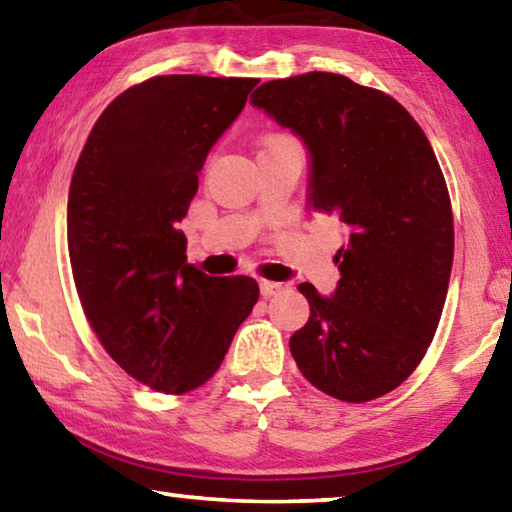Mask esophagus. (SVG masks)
I'll use <instances>...</instances> for the list:
<instances>
[{"instance_id": "esophagus-1", "label": "esophagus", "mask_w": 512, "mask_h": 512, "mask_svg": "<svg viewBox=\"0 0 512 512\" xmlns=\"http://www.w3.org/2000/svg\"><path fill=\"white\" fill-rule=\"evenodd\" d=\"M259 291H262L264 298L277 296L282 291V282H271V280H259Z\"/></svg>"}]
</instances>
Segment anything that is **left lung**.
I'll list each match as a JSON object with an SVG mask.
<instances>
[{
	"label": "left lung",
	"mask_w": 512,
	"mask_h": 512,
	"mask_svg": "<svg viewBox=\"0 0 512 512\" xmlns=\"http://www.w3.org/2000/svg\"><path fill=\"white\" fill-rule=\"evenodd\" d=\"M250 103L307 146V205L348 232L332 296L298 287L311 314L293 359L336 400H377L418 368L443 314L454 259L443 171L406 108L348 76L268 81Z\"/></svg>",
	"instance_id": "1"
}]
</instances>
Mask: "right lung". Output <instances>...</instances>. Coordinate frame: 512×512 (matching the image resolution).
Instances as JSON below:
<instances>
[{
  "label": "right lung",
  "instance_id": "right-lung-1",
  "mask_svg": "<svg viewBox=\"0 0 512 512\" xmlns=\"http://www.w3.org/2000/svg\"><path fill=\"white\" fill-rule=\"evenodd\" d=\"M257 79L171 74L103 110L76 162L67 246L81 305L106 352L160 393L205 384L253 311V277L187 264L185 219L198 171Z\"/></svg>",
  "mask_w": 512,
  "mask_h": 512
}]
</instances>
